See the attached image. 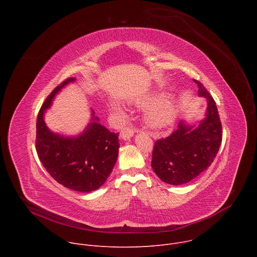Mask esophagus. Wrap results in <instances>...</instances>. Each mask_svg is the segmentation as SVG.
Instances as JSON below:
<instances>
[{
	"mask_svg": "<svg viewBox=\"0 0 257 257\" xmlns=\"http://www.w3.org/2000/svg\"><path fill=\"white\" fill-rule=\"evenodd\" d=\"M134 134V130L131 127H124L121 130V137L123 139H129L130 137H132Z\"/></svg>",
	"mask_w": 257,
	"mask_h": 257,
	"instance_id": "esophagus-1",
	"label": "esophagus"
}]
</instances>
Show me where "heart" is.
<instances>
[{
	"label": "heart",
	"instance_id": "1",
	"mask_svg": "<svg viewBox=\"0 0 257 257\" xmlns=\"http://www.w3.org/2000/svg\"><path fill=\"white\" fill-rule=\"evenodd\" d=\"M139 104L146 106L150 104H156L151 107L146 113V122L155 129H162L171 125L177 114V105L174 101L167 99L166 95H160L153 100H145L139 102ZM114 111H118L119 107L116 104L112 105Z\"/></svg>",
	"mask_w": 257,
	"mask_h": 257
}]
</instances>
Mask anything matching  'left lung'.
Returning <instances> with one entry per match:
<instances>
[{
	"label": "left lung",
	"instance_id": "left-lung-1",
	"mask_svg": "<svg viewBox=\"0 0 257 257\" xmlns=\"http://www.w3.org/2000/svg\"><path fill=\"white\" fill-rule=\"evenodd\" d=\"M198 94L207 99L206 118L192 130L180 122L168 137L155 142L152 168L159 178L171 185L190 182L213 162L222 143V123L215 101L202 83L193 79Z\"/></svg>",
	"mask_w": 257,
	"mask_h": 257
}]
</instances>
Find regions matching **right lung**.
Listing matches in <instances>:
<instances>
[{
    "label": "right lung",
    "instance_id": "1",
    "mask_svg": "<svg viewBox=\"0 0 257 257\" xmlns=\"http://www.w3.org/2000/svg\"><path fill=\"white\" fill-rule=\"evenodd\" d=\"M74 78L60 83L43 103L36 119L35 149L47 172L63 186L79 192L99 188L111 174L119 154L118 133L108 131L96 122L76 138L52 133L44 121V113L55 94ZM94 112H92V115ZM93 121L98 118L93 116Z\"/></svg>",
    "mask_w": 257,
    "mask_h": 257
}]
</instances>
